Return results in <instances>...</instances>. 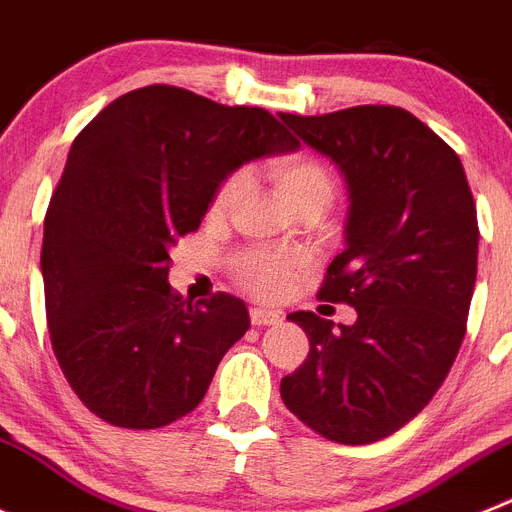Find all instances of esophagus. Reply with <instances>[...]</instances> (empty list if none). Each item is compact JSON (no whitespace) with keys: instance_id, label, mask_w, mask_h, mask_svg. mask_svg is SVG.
I'll list each match as a JSON object with an SVG mask.
<instances>
[{"instance_id":"34e87169","label":"esophagus","mask_w":512,"mask_h":512,"mask_svg":"<svg viewBox=\"0 0 512 512\" xmlns=\"http://www.w3.org/2000/svg\"><path fill=\"white\" fill-rule=\"evenodd\" d=\"M250 321H252V326H273L280 321V313L270 311V308H252Z\"/></svg>"}]
</instances>
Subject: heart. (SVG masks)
I'll return each mask as SVG.
<instances>
[{"instance_id":"1","label":"heart","mask_w":512,"mask_h":512,"mask_svg":"<svg viewBox=\"0 0 512 512\" xmlns=\"http://www.w3.org/2000/svg\"><path fill=\"white\" fill-rule=\"evenodd\" d=\"M270 176H273L280 199L293 211L311 204L329 209L331 201H334V176L319 160L306 158V155H285V158L270 163ZM242 191H245V178L239 176V173L237 176H229L219 186V191H216L211 209H232L239 201V196H242ZM298 270H301V262L298 260L275 255V252L267 250H247L234 260V275H237L239 285L260 298L283 296L285 290L290 288V283H293V278H296Z\"/></svg>"}]
</instances>
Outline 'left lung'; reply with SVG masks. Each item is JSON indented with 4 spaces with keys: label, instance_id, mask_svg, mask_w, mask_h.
Listing matches in <instances>:
<instances>
[{
    "label": "left lung",
    "instance_id": "8db88e82",
    "mask_svg": "<svg viewBox=\"0 0 512 512\" xmlns=\"http://www.w3.org/2000/svg\"><path fill=\"white\" fill-rule=\"evenodd\" d=\"M280 119L342 170L347 250L319 298L357 311L352 326L290 313L311 349L280 395L324 439L372 444L426 408L462 347L480 242L472 191L459 155L400 107Z\"/></svg>",
    "mask_w": 512,
    "mask_h": 512
}]
</instances>
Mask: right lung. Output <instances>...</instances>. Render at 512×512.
<instances>
[{
    "mask_svg": "<svg viewBox=\"0 0 512 512\" xmlns=\"http://www.w3.org/2000/svg\"><path fill=\"white\" fill-rule=\"evenodd\" d=\"M288 150L298 140L265 109L165 84L119 96L78 132L40 267L55 359L101 421L160 428L204 400L250 313L229 293L181 301L168 250L199 229L229 173Z\"/></svg>",
    "mask_w": 512,
    "mask_h": 512,
    "instance_id": "right-lung-1",
    "label": "right lung"
}]
</instances>
